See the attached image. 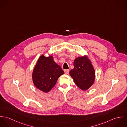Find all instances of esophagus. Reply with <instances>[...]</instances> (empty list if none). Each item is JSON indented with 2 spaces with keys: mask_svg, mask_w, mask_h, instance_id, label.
Listing matches in <instances>:
<instances>
[{
  "mask_svg": "<svg viewBox=\"0 0 127 127\" xmlns=\"http://www.w3.org/2000/svg\"><path fill=\"white\" fill-rule=\"evenodd\" d=\"M69 72V69H65L64 70V73L65 74H68Z\"/></svg>",
  "mask_w": 127,
  "mask_h": 127,
  "instance_id": "1",
  "label": "esophagus"
}]
</instances>
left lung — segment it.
Wrapping results in <instances>:
<instances>
[{"label": "left lung", "instance_id": "8db88e82", "mask_svg": "<svg viewBox=\"0 0 127 127\" xmlns=\"http://www.w3.org/2000/svg\"><path fill=\"white\" fill-rule=\"evenodd\" d=\"M74 68L69 72L70 76L77 87L87 91L94 83L95 71L88 56L85 55L76 58L74 61Z\"/></svg>", "mask_w": 127, "mask_h": 127}]
</instances>
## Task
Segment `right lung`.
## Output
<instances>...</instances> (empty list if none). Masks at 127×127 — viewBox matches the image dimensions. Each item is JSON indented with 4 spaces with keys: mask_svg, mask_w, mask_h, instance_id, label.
<instances>
[{
    "mask_svg": "<svg viewBox=\"0 0 127 127\" xmlns=\"http://www.w3.org/2000/svg\"><path fill=\"white\" fill-rule=\"evenodd\" d=\"M53 57L41 55L37 60L32 72V80L38 90L47 93L54 87L58 78L64 71L55 62Z\"/></svg>",
    "mask_w": 127,
    "mask_h": 127,
    "instance_id": "obj_1",
    "label": "right lung"
}]
</instances>
